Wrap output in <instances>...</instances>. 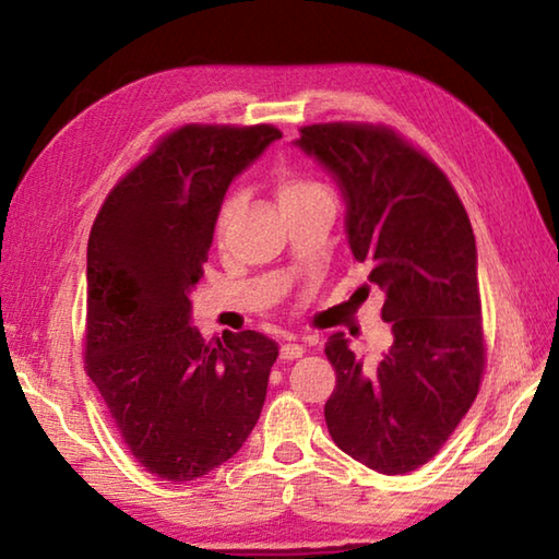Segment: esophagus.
I'll return each instance as SVG.
<instances>
[{
  "instance_id": "obj_1",
  "label": "esophagus",
  "mask_w": 559,
  "mask_h": 559,
  "mask_svg": "<svg viewBox=\"0 0 559 559\" xmlns=\"http://www.w3.org/2000/svg\"><path fill=\"white\" fill-rule=\"evenodd\" d=\"M300 355H302V345H298V343L281 345V359H298Z\"/></svg>"
}]
</instances>
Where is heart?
<instances>
[{"mask_svg":"<svg viewBox=\"0 0 559 559\" xmlns=\"http://www.w3.org/2000/svg\"><path fill=\"white\" fill-rule=\"evenodd\" d=\"M323 194H325L323 187H320L318 182H310V179H302V177H283L276 187L281 210H288V206H293V204H300V202L313 200V197H323ZM236 212H239V202L236 200L224 202L222 212H219V222H216V231L226 234V229H229L231 222L236 219Z\"/></svg>","mask_w":559,"mask_h":559,"instance_id":"b5f03b06","label":"heart"}]
</instances>
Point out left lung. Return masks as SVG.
Here are the masks:
<instances>
[{
  "mask_svg": "<svg viewBox=\"0 0 559 559\" xmlns=\"http://www.w3.org/2000/svg\"><path fill=\"white\" fill-rule=\"evenodd\" d=\"M293 145L337 185L349 251L384 293L392 333L377 362L357 359L345 333L328 337L337 374L328 431L367 468L402 476L447 443L478 394L476 236L447 175L392 130L328 122L302 128Z\"/></svg>",
  "mask_w": 559,
  "mask_h": 559,
  "instance_id": "1",
  "label": "left lung"
}]
</instances>
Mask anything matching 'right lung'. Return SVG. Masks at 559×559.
I'll return each mask as SVG.
<instances>
[{"label": "right lung", "instance_id": "1", "mask_svg": "<svg viewBox=\"0 0 559 559\" xmlns=\"http://www.w3.org/2000/svg\"><path fill=\"white\" fill-rule=\"evenodd\" d=\"M281 130L185 126L108 194L88 239L86 367L132 456L185 484L249 439L278 345L257 330L204 340V276L226 189Z\"/></svg>", "mask_w": 559, "mask_h": 559}]
</instances>
